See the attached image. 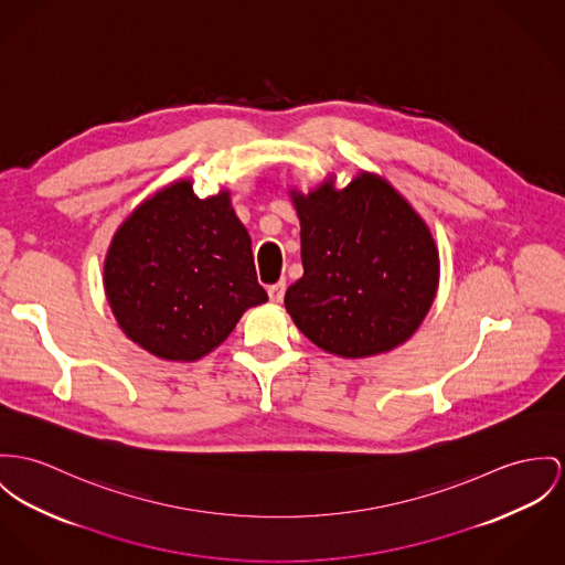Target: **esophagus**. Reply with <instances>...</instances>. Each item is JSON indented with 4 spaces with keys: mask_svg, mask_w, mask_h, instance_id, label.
<instances>
[{
    "mask_svg": "<svg viewBox=\"0 0 565 565\" xmlns=\"http://www.w3.org/2000/svg\"><path fill=\"white\" fill-rule=\"evenodd\" d=\"M284 295H286V281H277V284H273V286H268V299H270L273 303H281Z\"/></svg>",
    "mask_w": 565,
    "mask_h": 565,
    "instance_id": "obj_1",
    "label": "esophagus"
}]
</instances>
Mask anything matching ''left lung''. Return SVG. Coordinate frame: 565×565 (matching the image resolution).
<instances>
[{"label": "left lung", "instance_id": "left-lung-1", "mask_svg": "<svg viewBox=\"0 0 565 565\" xmlns=\"http://www.w3.org/2000/svg\"><path fill=\"white\" fill-rule=\"evenodd\" d=\"M301 221L303 277L286 311L309 342L342 359L402 347L435 303L440 258L424 217L387 178L361 170L288 189Z\"/></svg>", "mask_w": 565, "mask_h": 565}]
</instances>
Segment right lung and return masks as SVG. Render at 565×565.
Segmentation results:
<instances>
[{"mask_svg":"<svg viewBox=\"0 0 565 565\" xmlns=\"http://www.w3.org/2000/svg\"><path fill=\"white\" fill-rule=\"evenodd\" d=\"M103 286L122 333L166 361H198L268 297L232 195L200 200L189 178L146 198L116 230Z\"/></svg>","mask_w":565,"mask_h":565,"instance_id":"obj_1","label":"right lung"}]
</instances>
